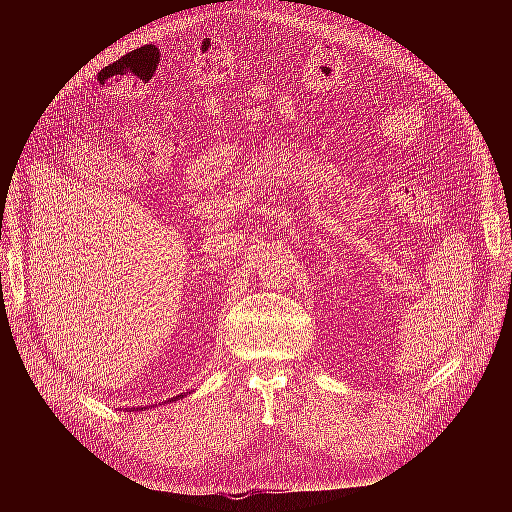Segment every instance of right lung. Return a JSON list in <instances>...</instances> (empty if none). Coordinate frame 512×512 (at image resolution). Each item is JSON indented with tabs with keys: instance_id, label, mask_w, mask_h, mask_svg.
Masks as SVG:
<instances>
[{
	"instance_id": "1",
	"label": "right lung",
	"mask_w": 512,
	"mask_h": 512,
	"mask_svg": "<svg viewBox=\"0 0 512 512\" xmlns=\"http://www.w3.org/2000/svg\"><path fill=\"white\" fill-rule=\"evenodd\" d=\"M191 392H186V394H178V396H174V398H170L168 402H174V400H180V398H184V396H188ZM143 409H147V407H139V409H132V411H143Z\"/></svg>"
}]
</instances>
